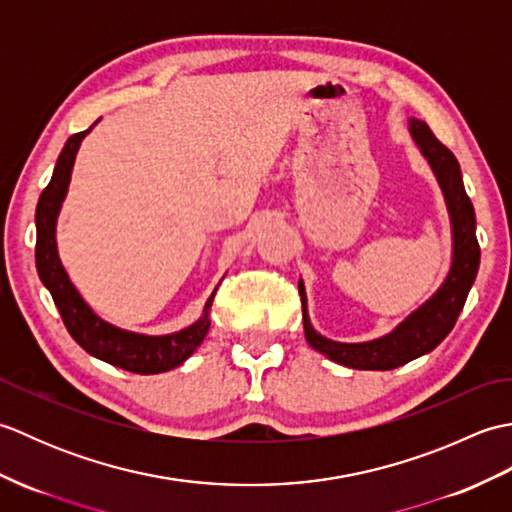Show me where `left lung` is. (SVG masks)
<instances>
[{
	"mask_svg": "<svg viewBox=\"0 0 512 512\" xmlns=\"http://www.w3.org/2000/svg\"><path fill=\"white\" fill-rule=\"evenodd\" d=\"M409 132L420 147L422 156L429 160L442 187L444 200H447L453 226V264L436 295L416 312L409 314L394 332H389L383 339L367 343H339L314 332L308 319L306 288H303V281H299L306 341L314 350L328 356L330 361L352 369H380V372H385V369H396L413 361V358L436 350L444 341V336L453 330L455 321H458L475 281L477 268H480V244H477L475 237V211L469 195L464 191L458 160L440 143L424 121L411 118Z\"/></svg>",
	"mask_w": 512,
	"mask_h": 512,
	"instance_id": "left-lung-1",
	"label": "left lung"
}]
</instances>
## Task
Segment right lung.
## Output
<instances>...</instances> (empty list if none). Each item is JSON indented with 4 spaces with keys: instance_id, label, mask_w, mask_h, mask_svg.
Masks as SVG:
<instances>
[{
    "instance_id": "1",
    "label": "right lung",
    "mask_w": 512,
    "mask_h": 512,
    "mask_svg": "<svg viewBox=\"0 0 512 512\" xmlns=\"http://www.w3.org/2000/svg\"><path fill=\"white\" fill-rule=\"evenodd\" d=\"M90 129L68 138V143L61 149L57 165H54L48 187L39 195L35 213L37 273L43 281V286L50 290L54 306L59 308L65 328H68L72 339L79 343L85 352L134 374L169 372V369L187 361L204 341L206 332L211 328L209 308L213 306V297L217 290L209 297V301H206L204 314L198 321L189 325V328L167 336H147L114 328V325L96 317L88 303L83 301V297L76 292L68 273H65L59 262L57 237H54V231H57V215L61 209V202L65 198V193H68L76 151H79L81 140Z\"/></svg>"
}]
</instances>
